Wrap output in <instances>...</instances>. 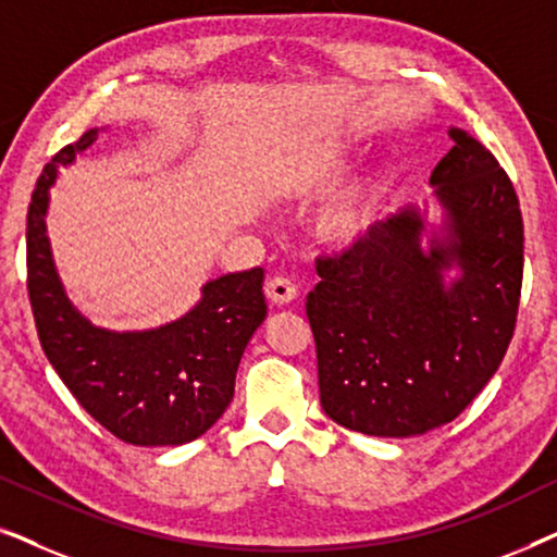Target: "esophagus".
<instances>
[{"mask_svg": "<svg viewBox=\"0 0 557 557\" xmlns=\"http://www.w3.org/2000/svg\"><path fill=\"white\" fill-rule=\"evenodd\" d=\"M265 296H269L276 307H286V304H292L296 299L294 281L286 276H273L269 284H265Z\"/></svg>", "mask_w": 557, "mask_h": 557, "instance_id": "1", "label": "esophagus"}]
</instances>
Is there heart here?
<instances>
[{
  "instance_id": "1",
  "label": "heart",
  "mask_w": 557,
  "mask_h": 557,
  "mask_svg": "<svg viewBox=\"0 0 557 557\" xmlns=\"http://www.w3.org/2000/svg\"><path fill=\"white\" fill-rule=\"evenodd\" d=\"M385 189L387 180L377 174V177L364 180L349 193L339 195L332 205H326L317 220L319 238L330 246H349V243L362 238L375 220Z\"/></svg>"
}]
</instances>
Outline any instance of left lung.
I'll return each instance as SVG.
<instances>
[{"label": "left lung", "mask_w": 557, "mask_h": 557, "mask_svg": "<svg viewBox=\"0 0 557 557\" xmlns=\"http://www.w3.org/2000/svg\"><path fill=\"white\" fill-rule=\"evenodd\" d=\"M431 185L444 238L408 208L339 256L317 258L307 296L319 400L334 423L383 438L451 423L482 393L512 342L522 292L520 200L497 159L451 128ZM456 262L462 278L443 284Z\"/></svg>", "instance_id": "left-lung-1"}]
</instances>
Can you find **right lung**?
Wrapping results in <instances>:
<instances>
[{
    "label": "right lung",
    "mask_w": 557,
    "mask_h": 557,
    "mask_svg": "<svg viewBox=\"0 0 557 557\" xmlns=\"http://www.w3.org/2000/svg\"><path fill=\"white\" fill-rule=\"evenodd\" d=\"M98 139L90 128L45 164L27 210V294L42 352L73 398L134 446L195 441L225 413L243 349L265 319L263 269L227 273L197 307L151 332L98 330L71 307L45 235L48 189L60 164Z\"/></svg>",
    "instance_id": "right-lung-1"
}]
</instances>
